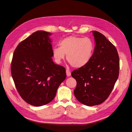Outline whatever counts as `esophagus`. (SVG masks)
<instances>
[{
    "mask_svg": "<svg viewBox=\"0 0 132 132\" xmlns=\"http://www.w3.org/2000/svg\"><path fill=\"white\" fill-rule=\"evenodd\" d=\"M66 75H67V76L68 77H69V76H70L71 75V72H70V71L68 69H67L66 70Z\"/></svg>",
    "mask_w": 132,
    "mask_h": 132,
    "instance_id": "34e87169",
    "label": "esophagus"
}]
</instances>
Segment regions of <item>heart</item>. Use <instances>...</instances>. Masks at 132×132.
<instances>
[{
	"instance_id": "b5f03b06",
	"label": "heart",
	"mask_w": 132,
	"mask_h": 132,
	"mask_svg": "<svg viewBox=\"0 0 132 132\" xmlns=\"http://www.w3.org/2000/svg\"><path fill=\"white\" fill-rule=\"evenodd\" d=\"M59 45L53 50L57 63H61L67 55L68 62L74 67L80 68L86 65L92 57L94 44L88 37L71 36L60 41Z\"/></svg>"
}]
</instances>
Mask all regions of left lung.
I'll return each instance as SVG.
<instances>
[{
  "mask_svg": "<svg viewBox=\"0 0 132 132\" xmlns=\"http://www.w3.org/2000/svg\"><path fill=\"white\" fill-rule=\"evenodd\" d=\"M93 34L95 47L90 61L71 73L77 82L75 96L89 106L101 104L109 97L119 69V59L115 46L100 32L93 31Z\"/></svg>",
  "mask_w": 132,
  "mask_h": 132,
  "instance_id": "1",
  "label": "left lung"
}]
</instances>
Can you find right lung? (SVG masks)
I'll return each mask as SVG.
<instances>
[{"label": "right lung", "mask_w": 132, "mask_h": 132, "mask_svg": "<svg viewBox=\"0 0 132 132\" xmlns=\"http://www.w3.org/2000/svg\"><path fill=\"white\" fill-rule=\"evenodd\" d=\"M50 32L38 30L15 49L11 74L16 89L26 103L40 106L51 102L66 77L65 68L55 64Z\"/></svg>", "instance_id": "obj_1"}]
</instances>
